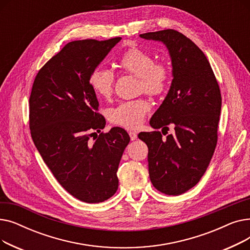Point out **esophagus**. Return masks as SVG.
Wrapping results in <instances>:
<instances>
[{
    "instance_id": "1",
    "label": "esophagus",
    "mask_w": 250,
    "mask_h": 250,
    "mask_svg": "<svg viewBox=\"0 0 250 250\" xmlns=\"http://www.w3.org/2000/svg\"><path fill=\"white\" fill-rule=\"evenodd\" d=\"M128 135H129V138H130V140H132V141H135L137 139V137H138L137 132H134V130H129Z\"/></svg>"
}]
</instances>
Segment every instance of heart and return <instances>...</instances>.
Wrapping results in <instances>:
<instances>
[{
	"instance_id": "heart-1",
	"label": "heart",
	"mask_w": 250,
	"mask_h": 250,
	"mask_svg": "<svg viewBox=\"0 0 250 250\" xmlns=\"http://www.w3.org/2000/svg\"><path fill=\"white\" fill-rule=\"evenodd\" d=\"M118 65L125 72L139 77L140 88L152 96H158L166 90L170 70L163 62H155L150 52L133 46L126 49L118 60ZM115 76L108 70L97 67L90 75V85L94 93L101 98L108 99L114 88ZM150 110V103L144 98L123 101L108 109L109 121L126 128L138 127Z\"/></svg>"
}]
</instances>
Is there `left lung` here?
Returning <instances> with one entry per match:
<instances>
[{
    "label": "left lung",
    "instance_id": "8db88e82",
    "mask_svg": "<svg viewBox=\"0 0 250 250\" xmlns=\"http://www.w3.org/2000/svg\"><path fill=\"white\" fill-rule=\"evenodd\" d=\"M140 36L163 42L169 51L173 79L150 125L156 129L162 127L163 135L169 125L174 126V132L166 138L159 130L140 133L138 137L149 149V175L155 188L178 195L201 180L212 159L218 139L221 92L205 54L186 35L166 29Z\"/></svg>",
    "mask_w": 250,
    "mask_h": 250
}]
</instances>
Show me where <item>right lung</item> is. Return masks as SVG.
I'll return each mask as SVG.
<instances>
[{"label": "right lung", "mask_w": 250, "mask_h": 250, "mask_svg": "<svg viewBox=\"0 0 250 250\" xmlns=\"http://www.w3.org/2000/svg\"><path fill=\"white\" fill-rule=\"evenodd\" d=\"M121 39L67 43L39 70L29 98L35 147L60 185L89 204L106 201L116 192L118 165L130 140L116 126L90 141L89 133H99L106 124L97 112L90 75Z\"/></svg>", "instance_id": "obj_1"}]
</instances>
